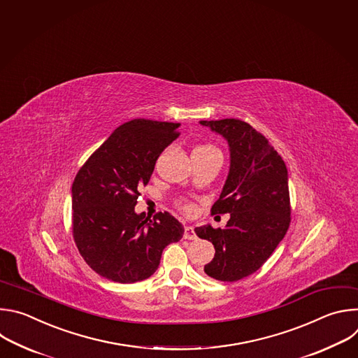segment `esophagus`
Masks as SVG:
<instances>
[{
	"instance_id": "obj_1",
	"label": "esophagus",
	"mask_w": 358,
	"mask_h": 358,
	"mask_svg": "<svg viewBox=\"0 0 358 358\" xmlns=\"http://www.w3.org/2000/svg\"><path fill=\"white\" fill-rule=\"evenodd\" d=\"M183 238H185V240H196L197 236H196V233H194V229L190 227V226H186V227H185V233H183Z\"/></svg>"
}]
</instances>
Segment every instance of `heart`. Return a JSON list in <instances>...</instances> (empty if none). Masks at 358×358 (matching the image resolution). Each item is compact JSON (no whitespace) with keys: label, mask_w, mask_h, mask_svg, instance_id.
Segmentation results:
<instances>
[{"label":"heart","mask_w":358,"mask_h":358,"mask_svg":"<svg viewBox=\"0 0 358 358\" xmlns=\"http://www.w3.org/2000/svg\"><path fill=\"white\" fill-rule=\"evenodd\" d=\"M194 150H213V147L204 145V147H197V148H194ZM186 210H192V207H190V206H187V207H186Z\"/></svg>","instance_id":"b5f03b06"}]
</instances>
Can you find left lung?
Returning <instances> with one entry per match:
<instances>
[{
    "label": "left lung",
    "mask_w": 358,
    "mask_h": 358,
    "mask_svg": "<svg viewBox=\"0 0 358 358\" xmlns=\"http://www.w3.org/2000/svg\"><path fill=\"white\" fill-rule=\"evenodd\" d=\"M229 144L230 168L213 213H230L224 229L196 227L197 237L216 250L204 272L217 280L234 282L255 271L283 240L291 223L289 175L268 139L250 124L226 118L200 121Z\"/></svg>",
    "instance_id": "1"
}]
</instances>
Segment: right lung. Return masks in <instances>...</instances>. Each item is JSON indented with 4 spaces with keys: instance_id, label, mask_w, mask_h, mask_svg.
<instances>
[{
    "instance_id": "1",
    "label": "right lung",
    "mask_w": 358,
    "mask_h": 358,
    "mask_svg": "<svg viewBox=\"0 0 358 358\" xmlns=\"http://www.w3.org/2000/svg\"><path fill=\"white\" fill-rule=\"evenodd\" d=\"M179 127L131 120L113 131L76 175L71 186L73 237L89 266L110 280L134 283L150 278L164 248L185 233L169 213L151 220L135 211L138 189L150 182Z\"/></svg>"
}]
</instances>
